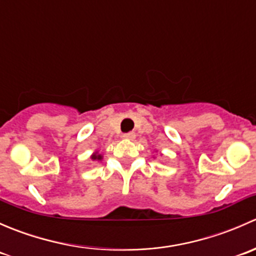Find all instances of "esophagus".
I'll return each instance as SVG.
<instances>
[{
	"label": "esophagus",
	"mask_w": 256,
	"mask_h": 256,
	"mask_svg": "<svg viewBox=\"0 0 256 256\" xmlns=\"http://www.w3.org/2000/svg\"><path fill=\"white\" fill-rule=\"evenodd\" d=\"M123 138L129 139V140H133V139L136 138V133H134V132H129V133H124V134H123Z\"/></svg>",
	"instance_id": "1"
}]
</instances>
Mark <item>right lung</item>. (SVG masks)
Wrapping results in <instances>:
<instances>
[{
    "label": "right lung",
    "mask_w": 256,
    "mask_h": 256,
    "mask_svg": "<svg viewBox=\"0 0 256 256\" xmlns=\"http://www.w3.org/2000/svg\"><path fill=\"white\" fill-rule=\"evenodd\" d=\"M90 158H92V160H102V154H98V152H96V153H93L92 154V156H90Z\"/></svg>",
    "instance_id": "1"
}]
</instances>
